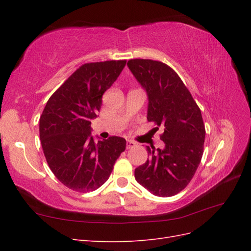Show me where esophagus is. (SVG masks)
Here are the masks:
<instances>
[{
	"mask_svg": "<svg viewBox=\"0 0 251 251\" xmlns=\"http://www.w3.org/2000/svg\"><path fill=\"white\" fill-rule=\"evenodd\" d=\"M136 146H137V143L132 141V140H127L126 141V149H132V148H135Z\"/></svg>",
	"mask_w": 251,
	"mask_h": 251,
	"instance_id": "obj_1",
	"label": "esophagus"
}]
</instances>
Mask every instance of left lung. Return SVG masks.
I'll use <instances>...</instances> for the list:
<instances>
[{
    "instance_id": "obj_1",
    "label": "left lung",
    "mask_w": 251,
    "mask_h": 251,
    "mask_svg": "<svg viewBox=\"0 0 251 251\" xmlns=\"http://www.w3.org/2000/svg\"><path fill=\"white\" fill-rule=\"evenodd\" d=\"M149 97L148 120L163 133L164 148L150 149L147 162L135 170V179L155 196L172 197L193 179L203 155L205 126L194 98L170 66L158 60L127 62Z\"/></svg>"
}]
</instances>
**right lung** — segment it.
Returning <instances> with one entry per match:
<instances>
[{
	"label": "right lung",
	"instance_id": "right-lung-1",
	"mask_svg": "<svg viewBox=\"0 0 251 251\" xmlns=\"http://www.w3.org/2000/svg\"><path fill=\"white\" fill-rule=\"evenodd\" d=\"M126 60L87 63L51 95L40 118L44 155L54 176L75 192H93L110 177L126 150L125 138L98 140L91 120L101 108L103 93L119 76Z\"/></svg>",
	"mask_w": 251,
	"mask_h": 251
}]
</instances>
